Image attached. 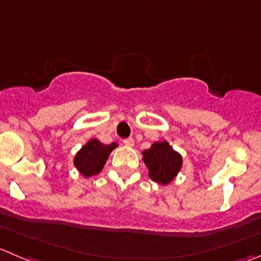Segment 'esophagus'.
I'll use <instances>...</instances> for the list:
<instances>
[{"label": "esophagus", "instance_id": "1", "mask_svg": "<svg viewBox=\"0 0 261 261\" xmlns=\"http://www.w3.org/2000/svg\"><path fill=\"white\" fill-rule=\"evenodd\" d=\"M123 144H125L126 146H134V144H135V141H134L133 138H127L123 140Z\"/></svg>", "mask_w": 261, "mask_h": 261}]
</instances>
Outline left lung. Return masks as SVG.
<instances>
[{
	"instance_id": "left-lung-1",
	"label": "left lung",
	"mask_w": 261,
	"mask_h": 261,
	"mask_svg": "<svg viewBox=\"0 0 261 261\" xmlns=\"http://www.w3.org/2000/svg\"><path fill=\"white\" fill-rule=\"evenodd\" d=\"M143 161L149 171V177L161 185H167L177 176L182 167V156L168 144L156 141L143 150Z\"/></svg>"
}]
</instances>
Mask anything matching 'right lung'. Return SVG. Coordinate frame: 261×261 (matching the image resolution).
<instances>
[{"mask_svg":"<svg viewBox=\"0 0 261 261\" xmlns=\"http://www.w3.org/2000/svg\"><path fill=\"white\" fill-rule=\"evenodd\" d=\"M115 148H117V143L106 145L98 139H90L75 155V167L84 177L98 174L103 169L108 155Z\"/></svg>","mask_w":261,"mask_h":261,"instance_id":"obj_1","label":"right lung"}]
</instances>
